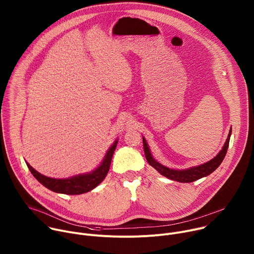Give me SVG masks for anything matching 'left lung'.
I'll return each mask as SVG.
<instances>
[{
	"instance_id": "obj_1",
	"label": "left lung",
	"mask_w": 254,
	"mask_h": 254,
	"mask_svg": "<svg viewBox=\"0 0 254 254\" xmlns=\"http://www.w3.org/2000/svg\"><path fill=\"white\" fill-rule=\"evenodd\" d=\"M231 132H232V129L230 128L227 139L224 143V146L222 147V150L218 153V155H217L216 157H214L212 160H210L202 165L191 167V168L184 169V170H176V169L168 168V167L162 165L161 163H159L157 160H155L151 154V150L149 148V144L147 143L146 138L142 136L143 151H144V155H146V159H147L149 165H151L153 168H155L161 175H163L164 177H166L170 180L177 181V182H180V183H191V182H194V181H196V180H199L201 178H204V177L210 175L220 166V164L224 160L225 155L228 150Z\"/></svg>"
}]
</instances>
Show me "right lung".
Segmentation results:
<instances>
[{"instance_id": "add662e5", "label": "right lung", "mask_w": 254, "mask_h": 254, "mask_svg": "<svg viewBox=\"0 0 254 254\" xmlns=\"http://www.w3.org/2000/svg\"><path fill=\"white\" fill-rule=\"evenodd\" d=\"M118 142L119 139H116L115 142L110 147V149L107 150L102 162L93 171L75 175L65 179H55L44 176L36 171L34 168H32L29 165V163L26 162V164L32 175L47 189L60 194L80 195L91 191L104 180L108 171H110L112 159L116 151Z\"/></svg>"}]
</instances>
